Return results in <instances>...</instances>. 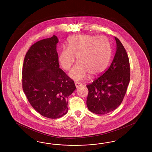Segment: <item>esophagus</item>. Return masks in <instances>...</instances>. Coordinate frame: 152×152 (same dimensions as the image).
I'll use <instances>...</instances> for the list:
<instances>
[{
    "label": "esophagus",
    "mask_w": 152,
    "mask_h": 152,
    "mask_svg": "<svg viewBox=\"0 0 152 152\" xmlns=\"http://www.w3.org/2000/svg\"><path fill=\"white\" fill-rule=\"evenodd\" d=\"M75 86H76V88H78V87H80V86H81L83 85V84H82L81 83H78V82H76V83H75Z\"/></svg>",
    "instance_id": "esophagus-1"
}]
</instances>
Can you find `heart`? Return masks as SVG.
<instances>
[{
	"mask_svg": "<svg viewBox=\"0 0 152 152\" xmlns=\"http://www.w3.org/2000/svg\"><path fill=\"white\" fill-rule=\"evenodd\" d=\"M68 47L63 48L58 61L64 70H69L75 61H78L69 71V76L75 80H83L91 74L103 73L110 62L111 49L105 37L91 35H75L67 40Z\"/></svg>",
	"mask_w": 152,
	"mask_h": 152,
	"instance_id": "obj_1",
	"label": "heart"
}]
</instances>
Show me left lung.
I'll return each instance as SVG.
<instances>
[{
  "label": "left lung",
  "mask_w": 152,
  "mask_h": 152,
  "mask_svg": "<svg viewBox=\"0 0 152 152\" xmlns=\"http://www.w3.org/2000/svg\"><path fill=\"white\" fill-rule=\"evenodd\" d=\"M114 38L116 51L109 68L86 86L88 109L96 114H106L119 106L130 81L128 56L119 39Z\"/></svg>",
  "instance_id": "obj_1"
}]
</instances>
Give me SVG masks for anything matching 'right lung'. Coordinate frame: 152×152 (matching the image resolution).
<instances>
[{
    "label": "right lung",
    "mask_w": 152,
    "mask_h": 152,
    "mask_svg": "<svg viewBox=\"0 0 152 152\" xmlns=\"http://www.w3.org/2000/svg\"><path fill=\"white\" fill-rule=\"evenodd\" d=\"M53 35L33 45L23 63L22 86L28 100L41 115L59 118L68 112L67 98L76 89L74 81L59 68Z\"/></svg>",
    "instance_id": "obj_1"
}]
</instances>
